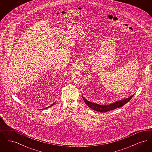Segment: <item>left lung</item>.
Masks as SVG:
<instances>
[{"label": "left lung", "mask_w": 152, "mask_h": 152, "mask_svg": "<svg viewBox=\"0 0 152 152\" xmlns=\"http://www.w3.org/2000/svg\"><path fill=\"white\" fill-rule=\"evenodd\" d=\"M133 96H134V94L130 96L128 98L116 101L113 103H111V104H109L108 105H100V104H99L97 103H94L93 102L87 100V99H85L83 96H82V97L83 98V100L85 102V103L87 104V105L90 108L96 110V111L100 112H108L109 110H112L118 108L123 107V105H124L125 104H126L128 101L130 100V99L133 97Z\"/></svg>", "instance_id": "left-lung-1"}]
</instances>
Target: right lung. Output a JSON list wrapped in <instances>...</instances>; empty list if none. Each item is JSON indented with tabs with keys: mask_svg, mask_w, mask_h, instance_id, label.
I'll use <instances>...</instances> for the list:
<instances>
[{
	"mask_svg": "<svg viewBox=\"0 0 152 152\" xmlns=\"http://www.w3.org/2000/svg\"><path fill=\"white\" fill-rule=\"evenodd\" d=\"M55 102H54V103H53V104H51V105H50V106H49V107H46V108H44V109L48 108H50V107H52V105H53V104H55Z\"/></svg>",
	"mask_w": 152,
	"mask_h": 152,
	"instance_id": "1",
	"label": "right lung"
}]
</instances>
